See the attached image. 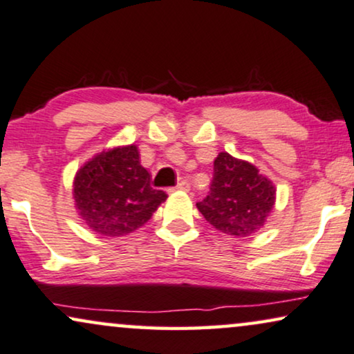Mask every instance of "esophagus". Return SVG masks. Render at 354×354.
I'll return each instance as SVG.
<instances>
[{
  "label": "esophagus",
  "mask_w": 354,
  "mask_h": 354,
  "mask_svg": "<svg viewBox=\"0 0 354 354\" xmlns=\"http://www.w3.org/2000/svg\"><path fill=\"white\" fill-rule=\"evenodd\" d=\"M176 189H178V191H189V183H187V181H181V183H178Z\"/></svg>",
  "instance_id": "1"
}]
</instances>
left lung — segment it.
Wrapping results in <instances>:
<instances>
[{
  "mask_svg": "<svg viewBox=\"0 0 354 354\" xmlns=\"http://www.w3.org/2000/svg\"><path fill=\"white\" fill-rule=\"evenodd\" d=\"M276 203V186L247 160L221 151L214 160L210 192L198 205L214 229L250 236L266 225Z\"/></svg>",
  "mask_w": 354,
  "mask_h": 354,
  "instance_id": "left-lung-1",
  "label": "left lung"
}]
</instances>
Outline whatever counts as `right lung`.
Listing matches in <instances>:
<instances>
[{"label":"right lung","instance_id":"1","mask_svg":"<svg viewBox=\"0 0 354 354\" xmlns=\"http://www.w3.org/2000/svg\"><path fill=\"white\" fill-rule=\"evenodd\" d=\"M150 180L137 145L102 150L75 174L71 194L78 217L97 235L115 239L132 234L168 198L153 189Z\"/></svg>","mask_w":354,"mask_h":354}]
</instances>
